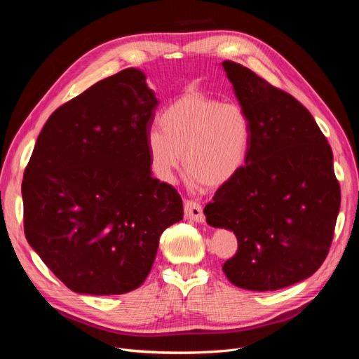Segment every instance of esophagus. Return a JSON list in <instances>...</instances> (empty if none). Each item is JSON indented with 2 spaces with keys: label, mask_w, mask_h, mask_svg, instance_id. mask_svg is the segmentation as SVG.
Returning <instances> with one entry per match:
<instances>
[{
  "label": "esophagus",
  "mask_w": 359,
  "mask_h": 359,
  "mask_svg": "<svg viewBox=\"0 0 359 359\" xmlns=\"http://www.w3.org/2000/svg\"><path fill=\"white\" fill-rule=\"evenodd\" d=\"M184 212H186V217L191 222L196 223H203L205 222V214L202 210V205L196 201H184Z\"/></svg>",
  "instance_id": "1"
}]
</instances>
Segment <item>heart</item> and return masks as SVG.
<instances>
[{"mask_svg":"<svg viewBox=\"0 0 359 359\" xmlns=\"http://www.w3.org/2000/svg\"><path fill=\"white\" fill-rule=\"evenodd\" d=\"M149 130L147 149L154 175L170 182L184 163L191 186L220 187L244 166L252 124L240 104L223 103L202 93H189L160 115Z\"/></svg>","mask_w":359,"mask_h":359,"instance_id":"1","label":"heart"}]
</instances>
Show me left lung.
Listing matches in <instances>:
<instances>
[{
  "label": "left lung",
  "instance_id": "left-lung-1",
  "mask_svg": "<svg viewBox=\"0 0 359 359\" xmlns=\"http://www.w3.org/2000/svg\"><path fill=\"white\" fill-rule=\"evenodd\" d=\"M252 124L245 165L205 206L206 223L233 231L223 271L247 290H277L313 276L327 257L340 210L332 149L295 97L223 61Z\"/></svg>",
  "mask_w": 359,
  "mask_h": 359
}]
</instances>
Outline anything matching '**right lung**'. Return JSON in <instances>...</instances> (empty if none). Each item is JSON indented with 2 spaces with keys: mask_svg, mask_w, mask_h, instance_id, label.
<instances>
[{
  "mask_svg": "<svg viewBox=\"0 0 359 359\" xmlns=\"http://www.w3.org/2000/svg\"><path fill=\"white\" fill-rule=\"evenodd\" d=\"M158 104L145 74L126 69L64 103L24 172L28 244L64 285L86 295L137 289L182 199L151 175L147 135Z\"/></svg>",
  "mask_w": 359,
  "mask_h": 359,
  "instance_id": "1",
  "label": "right lung"
}]
</instances>
